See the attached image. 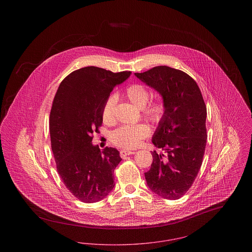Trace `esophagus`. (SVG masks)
Listing matches in <instances>:
<instances>
[{
	"label": "esophagus",
	"mask_w": 252,
	"mask_h": 252,
	"mask_svg": "<svg viewBox=\"0 0 252 252\" xmlns=\"http://www.w3.org/2000/svg\"><path fill=\"white\" fill-rule=\"evenodd\" d=\"M133 154H135V152L131 151V150H126V149H124V150H121L120 151V156L122 157V158H126V156L133 155Z\"/></svg>",
	"instance_id": "1"
}]
</instances>
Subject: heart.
Here are the masks:
<instances>
[{
    "instance_id": "1",
    "label": "heart",
    "mask_w": 252,
    "mask_h": 252,
    "mask_svg": "<svg viewBox=\"0 0 252 252\" xmlns=\"http://www.w3.org/2000/svg\"><path fill=\"white\" fill-rule=\"evenodd\" d=\"M125 94L127 99L138 108H143L144 115L149 120L159 122L164 115L165 105L160 100L147 103L150 94L148 90L141 84H132L126 89ZM116 96H108L102 108V119L104 123L110 124L114 120V110L116 105ZM150 133L149 127L145 124L122 126L111 133V142L123 148H134Z\"/></svg>"
}]
</instances>
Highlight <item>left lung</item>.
Instances as JSON below:
<instances>
[{
  "label": "left lung",
  "instance_id": "left-lung-1",
  "mask_svg": "<svg viewBox=\"0 0 252 252\" xmlns=\"http://www.w3.org/2000/svg\"><path fill=\"white\" fill-rule=\"evenodd\" d=\"M135 75L162 96L165 112L152 143L166 154L152 152L153 161L144 173L152 192L179 199L191 188L201 167L207 142V108L196 82L186 72L157 66Z\"/></svg>",
  "mask_w": 252,
  "mask_h": 252
}]
</instances>
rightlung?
<instances>
[{"label":"right lung","instance_id":"right-lung-1","mask_svg":"<svg viewBox=\"0 0 252 252\" xmlns=\"http://www.w3.org/2000/svg\"><path fill=\"white\" fill-rule=\"evenodd\" d=\"M131 72H112L94 66L67 75L50 112L51 146L66 188L85 203L105 198L114 187L113 172L122 158L113 147L92 144L102 126V108L116 85Z\"/></svg>","mask_w":252,"mask_h":252}]
</instances>
